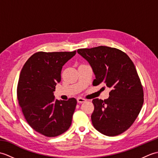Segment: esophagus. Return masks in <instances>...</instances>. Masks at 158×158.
<instances>
[{"label": "esophagus", "mask_w": 158, "mask_h": 158, "mask_svg": "<svg viewBox=\"0 0 158 158\" xmlns=\"http://www.w3.org/2000/svg\"><path fill=\"white\" fill-rule=\"evenodd\" d=\"M85 101H86V99L81 98V97H79V98H77V102L78 103H83V102H85Z\"/></svg>", "instance_id": "1"}]
</instances>
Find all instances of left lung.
I'll return each instance as SVG.
<instances>
[{
    "mask_svg": "<svg viewBox=\"0 0 158 158\" xmlns=\"http://www.w3.org/2000/svg\"><path fill=\"white\" fill-rule=\"evenodd\" d=\"M79 54L92 66L96 79L110 89L107 99L92 100L94 127L106 136H115L132 125L141 110L144 92L135 66L126 53L106 46L79 49Z\"/></svg>",
    "mask_w": 158,
    "mask_h": 158,
    "instance_id": "1",
    "label": "left lung"
}]
</instances>
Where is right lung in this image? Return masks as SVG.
<instances>
[{
	"instance_id": "add662e5",
	"label": "right lung",
	"mask_w": 158,
	"mask_h": 158,
	"mask_svg": "<svg viewBox=\"0 0 158 158\" xmlns=\"http://www.w3.org/2000/svg\"><path fill=\"white\" fill-rule=\"evenodd\" d=\"M75 53L76 51L36 52L20 73L17 87L19 106L30 126L45 136H59L71 125L77 100H58L53 92L61 81L62 66Z\"/></svg>"
}]
</instances>
